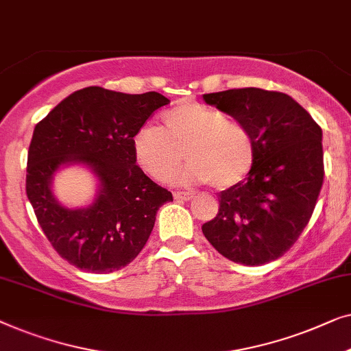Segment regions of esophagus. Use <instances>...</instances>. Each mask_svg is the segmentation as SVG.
I'll return each instance as SVG.
<instances>
[{
	"label": "esophagus",
	"mask_w": 351,
	"mask_h": 351,
	"mask_svg": "<svg viewBox=\"0 0 351 351\" xmlns=\"http://www.w3.org/2000/svg\"><path fill=\"white\" fill-rule=\"evenodd\" d=\"M173 197H175V200H192L194 199V194H192V192H181V191H176V192H173Z\"/></svg>",
	"instance_id": "34e87169"
}]
</instances>
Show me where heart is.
I'll return each mask as SVG.
<instances>
[{
	"label": "heart",
	"mask_w": 351,
	"mask_h": 351,
	"mask_svg": "<svg viewBox=\"0 0 351 351\" xmlns=\"http://www.w3.org/2000/svg\"><path fill=\"white\" fill-rule=\"evenodd\" d=\"M133 159L147 176L165 180L181 162L187 164L170 178L182 184L211 182L229 189L250 175L256 162V141L243 124L204 103L186 101L162 116V127L143 125L132 138Z\"/></svg>",
	"instance_id": "obj_1"
}]
</instances>
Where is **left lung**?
I'll use <instances>...</instances> for the list:
<instances>
[{
    "label": "left lung",
    "instance_id": "1",
    "mask_svg": "<svg viewBox=\"0 0 351 351\" xmlns=\"http://www.w3.org/2000/svg\"><path fill=\"white\" fill-rule=\"evenodd\" d=\"M204 100L248 128L256 162L243 181L221 192L218 215L202 232L229 261L267 264L295 243L312 218L324 176L323 132L281 92L230 88Z\"/></svg>",
    "mask_w": 351,
    "mask_h": 351
}]
</instances>
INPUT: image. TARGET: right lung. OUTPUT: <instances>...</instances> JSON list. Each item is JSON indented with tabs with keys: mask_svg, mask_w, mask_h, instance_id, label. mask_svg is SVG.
Instances as JSON below:
<instances>
[{
	"mask_svg": "<svg viewBox=\"0 0 351 351\" xmlns=\"http://www.w3.org/2000/svg\"><path fill=\"white\" fill-rule=\"evenodd\" d=\"M170 100L157 92L130 95L86 87L62 100L34 127L27 162V195L53 250L75 267L110 274L145 248L157 210L173 195L133 159L132 138ZM86 166L96 175V199L84 209L53 195L58 169Z\"/></svg>",
	"mask_w": 351,
	"mask_h": 351,
	"instance_id": "1",
	"label": "right lung"
}]
</instances>
